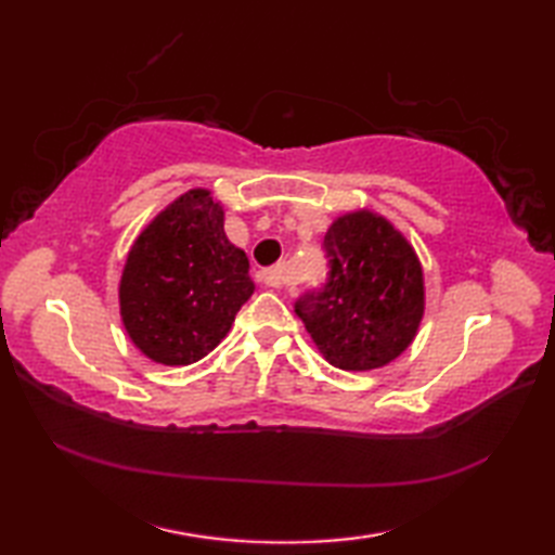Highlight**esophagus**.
<instances>
[{
  "label": "esophagus",
  "mask_w": 555,
  "mask_h": 555,
  "mask_svg": "<svg viewBox=\"0 0 555 555\" xmlns=\"http://www.w3.org/2000/svg\"><path fill=\"white\" fill-rule=\"evenodd\" d=\"M262 281H264L267 286H271V288L286 286L288 281H291L288 264H286V262H279V264H274L271 269H264V271H262Z\"/></svg>",
  "instance_id": "obj_1"
}]
</instances>
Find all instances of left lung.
Segmentation results:
<instances>
[{"instance_id": "1", "label": "left lung", "mask_w": 555, "mask_h": 555, "mask_svg": "<svg viewBox=\"0 0 555 555\" xmlns=\"http://www.w3.org/2000/svg\"><path fill=\"white\" fill-rule=\"evenodd\" d=\"M326 281L296 300V314L338 370H376L417 334L424 279L412 245L374 211L338 217L324 235Z\"/></svg>"}]
</instances>
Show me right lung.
I'll return each instance as SVG.
<instances>
[{
    "mask_svg": "<svg viewBox=\"0 0 555 555\" xmlns=\"http://www.w3.org/2000/svg\"><path fill=\"white\" fill-rule=\"evenodd\" d=\"M247 269V255L223 233V209L209 191L181 195L128 253L119 286L128 336L150 360L171 367L203 360L253 296Z\"/></svg>",
    "mask_w": 555,
    "mask_h": 555,
    "instance_id": "add662e5",
    "label": "right lung"
}]
</instances>
